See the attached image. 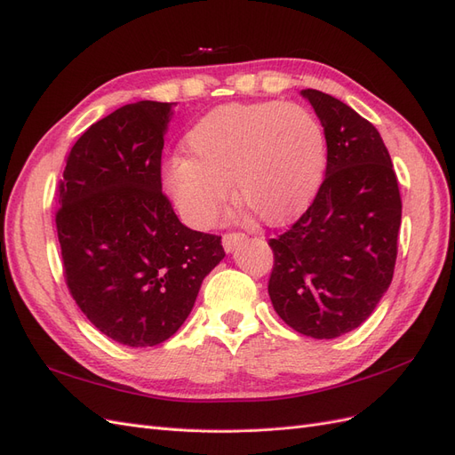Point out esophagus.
Wrapping results in <instances>:
<instances>
[{
  "label": "esophagus",
  "instance_id": "esophagus-1",
  "mask_svg": "<svg viewBox=\"0 0 455 455\" xmlns=\"http://www.w3.org/2000/svg\"><path fill=\"white\" fill-rule=\"evenodd\" d=\"M244 241H246V235L241 231H228V233H224V237H222L226 252H233Z\"/></svg>",
  "mask_w": 455,
  "mask_h": 455
}]
</instances>
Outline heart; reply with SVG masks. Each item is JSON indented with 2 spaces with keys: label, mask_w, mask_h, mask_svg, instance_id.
<instances>
[{
  "label": "heart",
  "mask_w": 455,
  "mask_h": 455,
  "mask_svg": "<svg viewBox=\"0 0 455 455\" xmlns=\"http://www.w3.org/2000/svg\"><path fill=\"white\" fill-rule=\"evenodd\" d=\"M186 148L191 157H172L163 182L197 228L216 222L231 186L251 218L283 224L311 203L326 167L319 119L304 106L277 100L211 109L188 131Z\"/></svg>",
  "instance_id": "obj_1"
}]
</instances>
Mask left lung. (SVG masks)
Here are the masks:
<instances>
[{"mask_svg": "<svg viewBox=\"0 0 455 455\" xmlns=\"http://www.w3.org/2000/svg\"><path fill=\"white\" fill-rule=\"evenodd\" d=\"M326 134L313 203L269 239L267 292L296 332L332 339L361 326L393 281L403 201L378 129L326 92L301 91Z\"/></svg>", "mask_w": 455, "mask_h": 455, "instance_id": "obj_1", "label": "left lung"}]
</instances>
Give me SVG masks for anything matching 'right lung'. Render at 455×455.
<instances>
[{"label": "right lung", "mask_w": 455, "mask_h": 455, "mask_svg": "<svg viewBox=\"0 0 455 455\" xmlns=\"http://www.w3.org/2000/svg\"><path fill=\"white\" fill-rule=\"evenodd\" d=\"M171 108L142 100L96 121L68 154L57 191L68 291L104 336L129 347L169 339L226 256L222 237L186 228L161 189Z\"/></svg>", "instance_id": "1"}]
</instances>
